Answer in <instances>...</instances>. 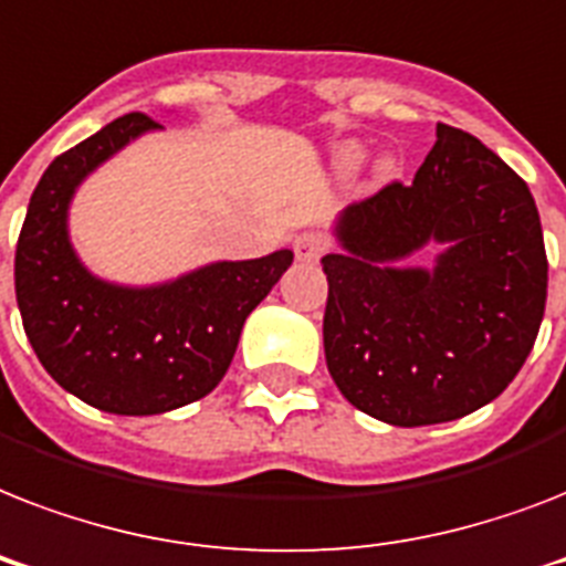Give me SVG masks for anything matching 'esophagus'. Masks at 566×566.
I'll return each mask as SVG.
<instances>
[{
	"instance_id": "obj_1",
	"label": "esophagus",
	"mask_w": 566,
	"mask_h": 566,
	"mask_svg": "<svg viewBox=\"0 0 566 566\" xmlns=\"http://www.w3.org/2000/svg\"><path fill=\"white\" fill-rule=\"evenodd\" d=\"M328 240L319 234V231H302L293 238V252L300 261H317L323 252H326Z\"/></svg>"
}]
</instances>
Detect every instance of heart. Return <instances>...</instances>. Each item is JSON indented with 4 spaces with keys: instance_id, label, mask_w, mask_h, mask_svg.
Instances as JSON below:
<instances>
[{
    "instance_id": "obj_1",
    "label": "heart",
    "mask_w": 566,
    "mask_h": 566,
    "mask_svg": "<svg viewBox=\"0 0 566 566\" xmlns=\"http://www.w3.org/2000/svg\"><path fill=\"white\" fill-rule=\"evenodd\" d=\"M364 161V149L358 144H344L337 149V164H340V170L353 172L358 170V164ZM378 172L381 176H390L394 172V161H381L378 164Z\"/></svg>"
}]
</instances>
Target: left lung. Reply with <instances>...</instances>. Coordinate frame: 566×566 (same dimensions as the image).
Here are the masks:
<instances>
[{
	"instance_id": "1",
	"label": "left lung",
	"mask_w": 566,
	"mask_h": 566,
	"mask_svg": "<svg viewBox=\"0 0 566 566\" xmlns=\"http://www.w3.org/2000/svg\"><path fill=\"white\" fill-rule=\"evenodd\" d=\"M346 255L323 258V344L340 394L390 426L449 422L482 408L526 364L546 308L544 229L528 185L461 128L411 185L346 208ZM429 237L453 247L431 274L378 268Z\"/></svg>"
}]
</instances>
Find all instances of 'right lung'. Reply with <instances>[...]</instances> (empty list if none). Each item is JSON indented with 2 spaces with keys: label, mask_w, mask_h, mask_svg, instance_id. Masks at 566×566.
<instances>
[{
  "label": "right lung",
  "mask_w": 566,
  "mask_h": 566,
  "mask_svg": "<svg viewBox=\"0 0 566 566\" xmlns=\"http://www.w3.org/2000/svg\"><path fill=\"white\" fill-rule=\"evenodd\" d=\"M149 128L158 123L135 111L57 155L31 193L13 258L22 328L40 364L82 402L128 417L211 394L247 317L293 261L291 249H279L146 291L93 279L66 240V205L96 164Z\"/></svg>",
  "instance_id": "add662e5"
}]
</instances>
